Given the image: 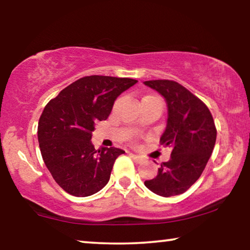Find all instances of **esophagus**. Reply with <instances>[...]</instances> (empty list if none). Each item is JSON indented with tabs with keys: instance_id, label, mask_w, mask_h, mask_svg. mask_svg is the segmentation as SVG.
Segmentation results:
<instances>
[{
	"instance_id": "34e87169",
	"label": "esophagus",
	"mask_w": 250,
	"mask_h": 250,
	"mask_svg": "<svg viewBox=\"0 0 250 250\" xmlns=\"http://www.w3.org/2000/svg\"><path fill=\"white\" fill-rule=\"evenodd\" d=\"M132 158L136 164H141V163L145 162V158H143V157H141V156H138V155H132Z\"/></svg>"
}]
</instances>
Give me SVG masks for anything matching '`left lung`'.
I'll return each mask as SVG.
<instances>
[{
    "instance_id": "1",
    "label": "left lung",
    "mask_w": 250,
    "mask_h": 250,
    "mask_svg": "<svg viewBox=\"0 0 250 250\" xmlns=\"http://www.w3.org/2000/svg\"><path fill=\"white\" fill-rule=\"evenodd\" d=\"M165 98L168 117L160 145L172 148L170 159L160 164L155 179L145 186L162 197L184 193L206 167L216 142V127L207 105L174 81L145 82Z\"/></svg>"
}]
</instances>
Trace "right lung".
<instances>
[{"mask_svg": "<svg viewBox=\"0 0 250 250\" xmlns=\"http://www.w3.org/2000/svg\"><path fill=\"white\" fill-rule=\"evenodd\" d=\"M136 83L132 78L85 76L45 105L37 127L41 153L67 193L92 196L108 183L116 158L125 151L114 146L95 150L92 132L95 123L109 117L118 95Z\"/></svg>", "mask_w": 250, "mask_h": 250, "instance_id": "1", "label": "right lung"}]
</instances>
